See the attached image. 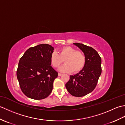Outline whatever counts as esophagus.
<instances>
[{
  "instance_id": "esophagus-1",
  "label": "esophagus",
  "mask_w": 125,
  "mask_h": 125,
  "mask_svg": "<svg viewBox=\"0 0 125 125\" xmlns=\"http://www.w3.org/2000/svg\"><path fill=\"white\" fill-rule=\"evenodd\" d=\"M58 76H62V73H58Z\"/></svg>"
}]
</instances>
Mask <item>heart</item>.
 <instances>
[{
	"mask_svg": "<svg viewBox=\"0 0 125 125\" xmlns=\"http://www.w3.org/2000/svg\"><path fill=\"white\" fill-rule=\"evenodd\" d=\"M50 62L54 68H58L64 60L65 64L60 68L62 72L77 73L84 68L86 58L83 53L70 46L63 47L59 50L58 54L53 52L50 55Z\"/></svg>",
	"mask_w": 125,
	"mask_h": 125,
	"instance_id": "b5f03b06",
	"label": "heart"
}]
</instances>
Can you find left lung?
<instances>
[{
    "label": "left lung",
    "mask_w": 125,
    "mask_h": 125,
    "mask_svg": "<svg viewBox=\"0 0 125 125\" xmlns=\"http://www.w3.org/2000/svg\"><path fill=\"white\" fill-rule=\"evenodd\" d=\"M73 44L84 52L86 63L81 71L70 76L65 87L73 96L81 97L91 92L96 86L102 73V59L93 48L79 43H73Z\"/></svg>",
    "instance_id": "8db88e82"
}]
</instances>
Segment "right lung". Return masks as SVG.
Listing matches in <instances>:
<instances>
[{
	"label": "right lung",
	"instance_id": "add662e5",
	"mask_svg": "<svg viewBox=\"0 0 125 125\" xmlns=\"http://www.w3.org/2000/svg\"><path fill=\"white\" fill-rule=\"evenodd\" d=\"M53 52L52 46L41 44L30 48L20 58L17 76L21 90L28 98L43 99L51 94L58 76L50 62Z\"/></svg>",
	"mask_w": 125,
	"mask_h": 125
}]
</instances>
